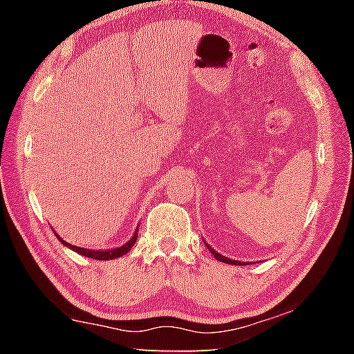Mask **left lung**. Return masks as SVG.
Masks as SVG:
<instances>
[{
  "label": "left lung",
  "instance_id": "8db88e82",
  "mask_svg": "<svg viewBox=\"0 0 354 354\" xmlns=\"http://www.w3.org/2000/svg\"><path fill=\"white\" fill-rule=\"evenodd\" d=\"M206 247H207V250H211V253L214 254V257L217 261H220V262H226V263H237V266H242L243 262H237V261H232V259H227V257H225V256H221L220 253H217V251H215L212 247H209V245L206 243Z\"/></svg>",
  "mask_w": 354,
  "mask_h": 354
}]
</instances>
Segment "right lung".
<instances>
[{
  "label": "right lung",
  "mask_w": 354,
  "mask_h": 354,
  "mask_svg": "<svg viewBox=\"0 0 354 354\" xmlns=\"http://www.w3.org/2000/svg\"><path fill=\"white\" fill-rule=\"evenodd\" d=\"M137 231L139 230H136V232H134V236L129 239V241L124 243V245H122V247H118V248H111V250H87V248H81V247H75V245H71V243H67L65 241H62L61 237H59L56 232V237L59 239V241H61L65 247H68L70 250H73V251H76V253H80V254H82V256H87V257H91V259H97V261H109V259H115V257H120V256H123V254H127L128 251L134 247V243H136V241H137Z\"/></svg>",
  "instance_id": "add662e5"
}]
</instances>
